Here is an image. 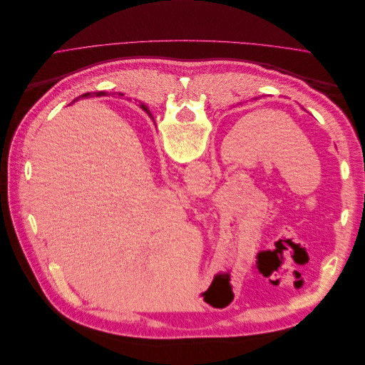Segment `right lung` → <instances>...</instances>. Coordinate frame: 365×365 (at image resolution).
<instances>
[{
    "label": "right lung",
    "mask_w": 365,
    "mask_h": 365,
    "mask_svg": "<svg viewBox=\"0 0 365 365\" xmlns=\"http://www.w3.org/2000/svg\"><path fill=\"white\" fill-rule=\"evenodd\" d=\"M90 96H96V97H102V96H106V93H103V91H98V93H96V94H91V93H85V94H82L81 97H90ZM77 98H79V97H77ZM77 98H76V101H77ZM141 109H143V111H146L149 115H150V113H149V108L146 106V105H143L141 103Z\"/></svg>",
    "instance_id": "add662e5"
}]
</instances>
